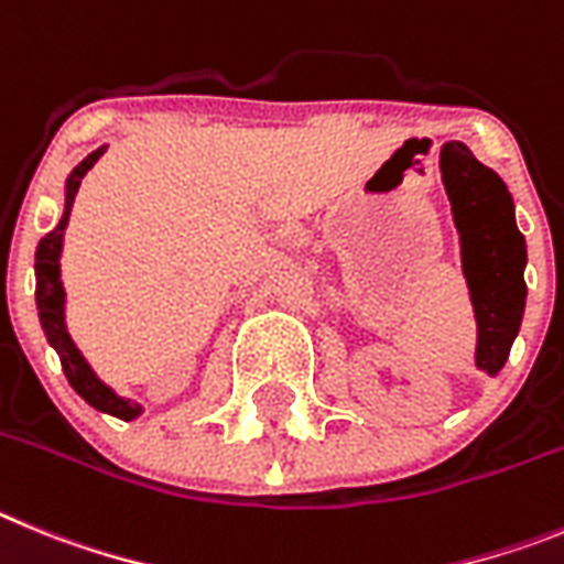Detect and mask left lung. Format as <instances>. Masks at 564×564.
Masks as SVG:
<instances>
[{
    "label": "left lung",
    "instance_id": "left-lung-1",
    "mask_svg": "<svg viewBox=\"0 0 564 564\" xmlns=\"http://www.w3.org/2000/svg\"><path fill=\"white\" fill-rule=\"evenodd\" d=\"M438 165L458 230L460 270L478 323L475 365L497 377L525 312V238L517 230L514 199L497 171L486 169L458 140L441 145Z\"/></svg>",
    "mask_w": 564,
    "mask_h": 564
}]
</instances>
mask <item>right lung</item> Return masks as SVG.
<instances>
[{"instance_id":"obj_1","label":"right lung","mask_w":564,"mask_h":564,"mask_svg":"<svg viewBox=\"0 0 564 564\" xmlns=\"http://www.w3.org/2000/svg\"><path fill=\"white\" fill-rule=\"evenodd\" d=\"M106 145L95 149L93 154L84 156V160L69 171L67 182H64V213H61L58 225L47 232V236L39 241L35 247V308H39V319H42L44 337L53 345L55 354L61 359V368L67 373L69 384H73L75 393L84 399L86 404H93L100 413H109L115 419L134 421L137 415H143V404L131 402L118 395L104 379L93 370V365L86 362V357L80 354V348L75 345V339L69 337L67 328V292H64V283H61V250H64V230L69 225V213H73L75 194H78L80 180L86 176V171L93 169L95 162L104 156Z\"/></svg>"}]
</instances>
